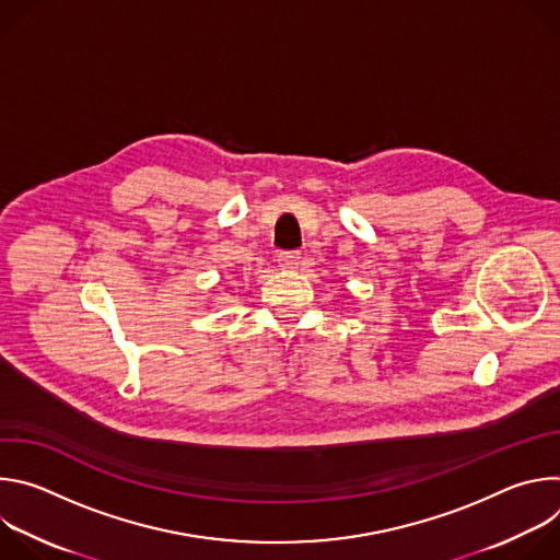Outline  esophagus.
<instances>
[{"label":"esophagus","instance_id":"esophagus-1","mask_svg":"<svg viewBox=\"0 0 560 560\" xmlns=\"http://www.w3.org/2000/svg\"><path fill=\"white\" fill-rule=\"evenodd\" d=\"M299 261H301V255L299 253H281L279 255V266L283 268V270H292V268H296L299 266Z\"/></svg>","mask_w":560,"mask_h":560}]
</instances>
